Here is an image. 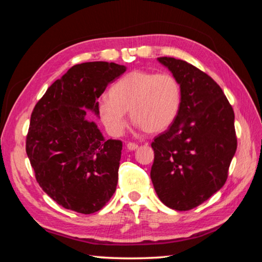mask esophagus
<instances>
[{"instance_id": "34e87169", "label": "esophagus", "mask_w": 262, "mask_h": 262, "mask_svg": "<svg viewBox=\"0 0 262 262\" xmlns=\"http://www.w3.org/2000/svg\"><path fill=\"white\" fill-rule=\"evenodd\" d=\"M137 147H139V145H137L136 143H133V142H129V143H127V149L130 150V151H134L136 150Z\"/></svg>"}]
</instances>
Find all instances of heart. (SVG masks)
Segmentation results:
<instances>
[{
	"label": "heart",
	"mask_w": 262,
	"mask_h": 262,
	"mask_svg": "<svg viewBox=\"0 0 262 262\" xmlns=\"http://www.w3.org/2000/svg\"><path fill=\"white\" fill-rule=\"evenodd\" d=\"M181 103L182 89L174 75L136 70L112 85L108 99L98 103L97 113L113 136H121L125 132L128 111L137 127L149 134H158L173 125Z\"/></svg>",
	"instance_id": "1"
}]
</instances>
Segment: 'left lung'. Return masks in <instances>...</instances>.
<instances>
[{"instance_id": "8db88e82", "label": "left lung", "mask_w": 262, "mask_h": 262, "mask_svg": "<svg viewBox=\"0 0 262 262\" xmlns=\"http://www.w3.org/2000/svg\"><path fill=\"white\" fill-rule=\"evenodd\" d=\"M182 89L178 118L151 143V181L166 206L197 207L219 191L237 149L235 115L214 80L187 61L159 57Z\"/></svg>"}]
</instances>
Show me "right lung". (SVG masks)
<instances>
[{
    "mask_svg": "<svg viewBox=\"0 0 262 262\" xmlns=\"http://www.w3.org/2000/svg\"><path fill=\"white\" fill-rule=\"evenodd\" d=\"M123 65H74L47 89L32 112L26 154L42 190L66 210L90 214L116 191L122 142L105 140L87 111L125 73Z\"/></svg>",
    "mask_w": 262,
    "mask_h": 262,
    "instance_id": "add662e5",
    "label": "right lung"
}]
</instances>
